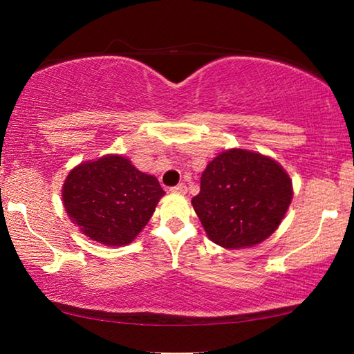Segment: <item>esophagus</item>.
I'll return each mask as SVG.
<instances>
[{"label":"esophagus","mask_w":354,"mask_h":354,"mask_svg":"<svg viewBox=\"0 0 354 354\" xmlns=\"http://www.w3.org/2000/svg\"><path fill=\"white\" fill-rule=\"evenodd\" d=\"M173 194H179V195H184L185 192H187V187H185V184H178V185H175V187H171L170 189Z\"/></svg>","instance_id":"esophagus-1"}]
</instances>
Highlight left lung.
Instances as JSON below:
<instances>
[{"label": "left lung", "mask_w": 354, "mask_h": 354, "mask_svg": "<svg viewBox=\"0 0 354 354\" xmlns=\"http://www.w3.org/2000/svg\"><path fill=\"white\" fill-rule=\"evenodd\" d=\"M192 198L207 237L226 250L250 248L270 237L293 196L292 179L270 156L225 149L201 175Z\"/></svg>", "instance_id": "8db88e82"}]
</instances>
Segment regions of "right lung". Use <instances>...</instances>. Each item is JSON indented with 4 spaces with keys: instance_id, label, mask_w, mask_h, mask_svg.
<instances>
[{
    "instance_id": "1",
    "label": "right lung",
    "mask_w": 354,
    "mask_h": 354,
    "mask_svg": "<svg viewBox=\"0 0 354 354\" xmlns=\"http://www.w3.org/2000/svg\"><path fill=\"white\" fill-rule=\"evenodd\" d=\"M165 195L156 176L122 154H106L71 169L62 203L71 223L106 247H124L147 226Z\"/></svg>"
}]
</instances>
